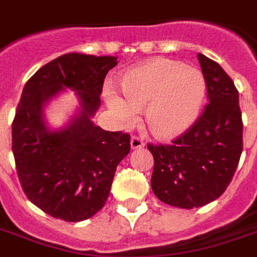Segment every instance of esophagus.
<instances>
[{"mask_svg": "<svg viewBox=\"0 0 257 257\" xmlns=\"http://www.w3.org/2000/svg\"><path fill=\"white\" fill-rule=\"evenodd\" d=\"M144 140L140 139L139 136H133L132 139H131V147H132V149L144 148Z\"/></svg>", "mask_w": 257, "mask_h": 257, "instance_id": "1", "label": "esophagus"}]
</instances>
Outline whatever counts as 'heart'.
I'll return each instance as SVG.
<instances>
[{
	"label": "heart",
	"instance_id": "obj_1",
	"mask_svg": "<svg viewBox=\"0 0 257 257\" xmlns=\"http://www.w3.org/2000/svg\"><path fill=\"white\" fill-rule=\"evenodd\" d=\"M125 98L114 90L105 93L106 102L120 122H131L145 106V122L160 139L187 131L199 114L205 81L199 70L171 60H153L125 72L120 80Z\"/></svg>",
	"mask_w": 257,
	"mask_h": 257
}]
</instances>
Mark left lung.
I'll list each match as a JSON object with an SVG mask.
<instances>
[{
  "instance_id": "1",
  "label": "left lung",
  "mask_w": 257,
  "mask_h": 257,
  "mask_svg": "<svg viewBox=\"0 0 257 257\" xmlns=\"http://www.w3.org/2000/svg\"><path fill=\"white\" fill-rule=\"evenodd\" d=\"M209 101L172 144H148L153 155V193L173 207H203L223 195L243 152L239 92L221 66L197 54Z\"/></svg>"
}]
</instances>
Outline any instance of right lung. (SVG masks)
Segmentation results:
<instances>
[{"label": "right lung", "instance_id": "obj_1", "mask_svg": "<svg viewBox=\"0 0 257 257\" xmlns=\"http://www.w3.org/2000/svg\"><path fill=\"white\" fill-rule=\"evenodd\" d=\"M117 57L68 53L36 72L24 86L12 124V149L26 197L54 219L82 221L108 200L131 136L94 125L105 76ZM65 87L78 92L80 114L52 133L42 120L45 102Z\"/></svg>", "mask_w": 257, "mask_h": 257}]
</instances>
